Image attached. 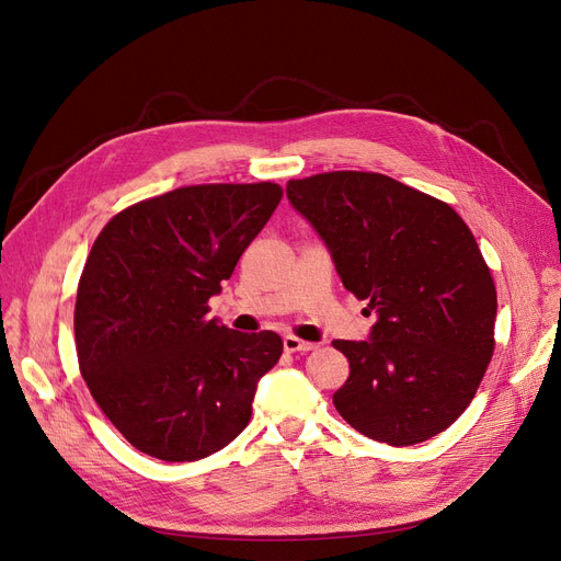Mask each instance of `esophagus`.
Wrapping results in <instances>:
<instances>
[{
	"instance_id": "34e87169",
	"label": "esophagus",
	"mask_w": 561,
	"mask_h": 561,
	"mask_svg": "<svg viewBox=\"0 0 561 561\" xmlns=\"http://www.w3.org/2000/svg\"><path fill=\"white\" fill-rule=\"evenodd\" d=\"M319 346L311 344V341H300L296 336H284V351L286 353H309L316 351Z\"/></svg>"
}]
</instances>
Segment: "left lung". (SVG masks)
Segmentation results:
<instances>
[{"label": "left lung", "instance_id": "left-lung-1", "mask_svg": "<svg viewBox=\"0 0 561 561\" xmlns=\"http://www.w3.org/2000/svg\"><path fill=\"white\" fill-rule=\"evenodd\" d=\"M351 294L376 313L369 339H334L351 376L332 401L355 431L394 447L451 426L493 357L497 294L460 215L385 174L286 183Z\"/></svg>", "mask_w": 561, "mask_h": 561}]
</instances>
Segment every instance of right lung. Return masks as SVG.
I'll return each instance as SVG.
<instances>
[{"label":"right lung","mask_w":561,"mask_h":561,"mask_svg":"<svg viewBox=\"0 0 561 561\" xmlns=\"http://www.w3.org/2000/svg\"><path fill=\"white\" fill-rule=\"evenodd\" d=\"M282 199L275 183L192 185L121 210L95 238L76 302L80 371L139 451L169 462L227 447L252 417L282 336L208 316Z\"/></svg>","instance_id":"1"}]
</instances>
